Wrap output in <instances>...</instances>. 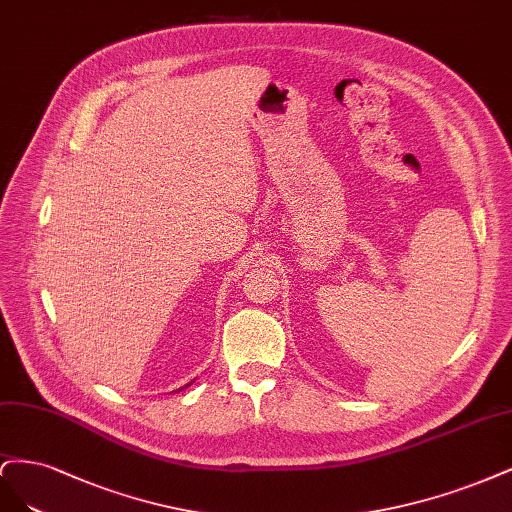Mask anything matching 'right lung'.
I'll return each mask as SVG.
<instances>
[{
  "label": "right lung",
  "mask_w": 512,
  "mask_h": 512,
  "mask_svg": "<svg viewBox=\"0 0 512 512\" xmlns=\"http://www.w3.org/2000/svg\"><path fill=\"white\" fill-rule=\"evenodd\" d=\"M189 385H191V383H189Z\"/></svg>",
  "instance_id": "obj_1"
}]
</instances>
